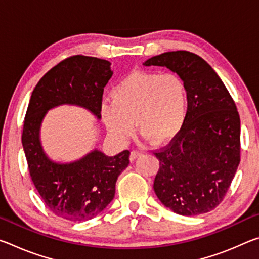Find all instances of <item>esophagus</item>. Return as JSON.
I'll return each instance as SVG.
<instances>
[{
  "mask_svg": "<svg viewBox=\"0 0 259 259\" xmlns=\"http://www.w3.org/2000/svg\"><path fill=\"white\" fill-rule=\"evenodd\" d=\"M142 155V153H140L139 151H133L130 153V161H134V160H136L137 159L138 156H140Z\"/></svg>",
  "mask_w": 259,
  "mask_h": 259,
  "instance_id": "1",
  "label": "esophagus"
}]
</instances>
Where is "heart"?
<instances>
[{
  "mask_svg": "<svg viewBox=\"0 0 259 259\" xmlns=\"http://www.w3.org/2000/svg\"><path fill=\"white\" fill-rule=\"evenodd\" d=\"M112 103L100 106L103 122L114 138L139 134L154 145L168 143L181 133L187 117L188 94L176 73L133 72L113 87Z\"/></svg>",
  "mask_w": 259,
  "mask_h": 259,
  "instance_id": "obj_1",
  "label": "heart"
}]
</instances>
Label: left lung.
<instances>
[{"label": "left lung", "instance_id": "1", "mask_svg": "<svg viewBox=\"0 0 259 259\" xmlns=\"http://www.w3.org/2000/svg\"><path fill=\"white\" fill-rule=\"evenodd\" d=\"M144 65L177 73L188 94L182 131L154 152L160 161L155 194L183 216L211 211L225 198L240 163V116L234 100L212 67L192 52H164Z\"/></svg>", "mask_w": 259, "mask_h": 259}]
</instances>
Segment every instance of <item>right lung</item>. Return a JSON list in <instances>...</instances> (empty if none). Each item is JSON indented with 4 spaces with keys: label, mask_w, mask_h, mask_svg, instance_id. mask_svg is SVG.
I'll list each match as a JSON object with an SVG mask.
<instances>
[{
    "label": "right lung",
    "mask_w": 259,
    "mask_h": 259,
    "mask_svg": "<svg viewBox=\"0 0 259 259\" xmlns=\"http://www.w3.org/2000/svg\"><path fill=\"white\" fill-rule=\"evenodd\" d=\"M109 66L107 60L83 55L60 61L34 88L25 115L21 143L32 182L47 208L72 222L89 221L107 207L130 152L107 156L95 150L73 163H55L42 150L40 126L46 113L63 104L85 107L100 119L104 88L113 75Z\"/></svg>",
    "instance_id": "1"
}]
</instances>
